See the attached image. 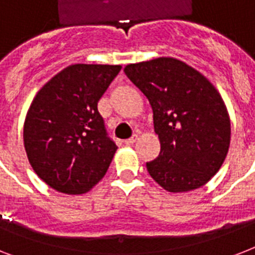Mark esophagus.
<instances>
[{"mask_svg": "<svg viewBox=\"0 0 255 255\" xmlns=\"http://www.w3.org/2000/svg\"><path fill=\"white\" fill-rule=\"evenodd\" d=\"M137 139H139V137H137V135H133V136H132V137H129V139L126 140V144H128V145H131V144L136 143V140H137Z\"/></svg>", "mask_w": 255, "mask_h": 255, "instance_id": "34e87169", "label": "esophagus"}]
</instances>
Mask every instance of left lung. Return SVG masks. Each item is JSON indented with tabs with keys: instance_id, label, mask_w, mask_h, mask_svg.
<instances>
[{
	"instance_id": "8db88e82",
	"label": "left lung",
	"mask_w": 255,
	"mask_h": 255,
	"mask_svg": "<svg viewBox=\"0 0 255 255\" xmlns=\"http://www.w3.org/2000/svg\"><path fill=\"white\" fill-rule=\"evenodd\" d=\"M124 73L153 111L161 149L147 163L151 177L172 193L205 185L221 168L230 145V118L217 88L176 58L132 63Z\"/></svg>"
}]
</instances>
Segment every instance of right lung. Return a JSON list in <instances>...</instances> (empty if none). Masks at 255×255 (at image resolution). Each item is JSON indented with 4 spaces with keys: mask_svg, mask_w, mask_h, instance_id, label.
<instances>
[{
    "mask_svg": "<svg viewBox=\"0 0 255 255\" xmlns=\"http://www.w3.org/2000/svg\"><path fill=\"white\" fill-rule=\"evenodd\" d=\"M119 65H71L53 77L30 104L23 144L30 165L53 189L82 194L103 178L115 155L98 102Z\"/></svg>",
    "mask_w": 255,
    "mask_h": 255,
    "instance_id": "right-lung-1",
    "label": "right lung"
}]
</instances>
